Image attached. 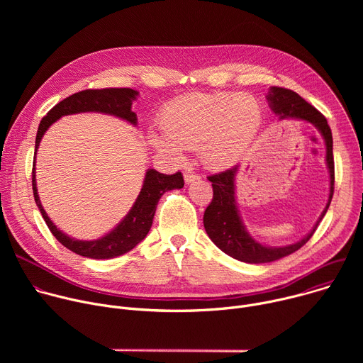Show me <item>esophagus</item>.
<instances>
[{
	"label": "esophagus",
	"instance_id": "obj_1",
	"mask_svg": "<svg viewBox=\"0 0 363 363\" xmlns=\"http://www.w3.org/2000/svg\"><path fill=\"white\" fill-rule=\"evenodd\" d=\"M184 178H185V182H186V184H189V182H194V181L199 179L201 177H199L198 174H195V172H185Z\"/></svg>",
	"mask_w": 363,
	"mask_h": 363
}]
</instances>
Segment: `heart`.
<instances>
[{
    "label": "heart",
    "instance_id": "1",
    "mask_svg": "<svg viewBox=\"0 0 363 363\" xmlns=\"http://www.w3.org/2000/svg\"><path fill=\"white\" fill-rule=\"evenodd\" d=\"M263 111L251 94L191 93L172 100L161 116L165 135L152 133L153 146L179 158L182 147L196 149L211 168L235 164L252 145Z\"/></svg>",
    "mask_w": 363,
    "mask_h": 363
}]
</instances>
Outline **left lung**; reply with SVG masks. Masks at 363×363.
I'll list each match as a JSON object with an SVG mask.
<instances>
[{
	"instance_id": "obj_1",
	"label": "left lung",
	"mask_w": 363,
	"mask_h": 363,
	"mask_svg": "<svg viewBox=\"0 0 363 363\" xmlns=\"http://www.w3.org/2000/svg\"><path fill=\"white\" fill-rule=\"evenodd\" d=\"M267 99L270 100V106L280 119L296 118L303 119L310 123H313L325 138L326 142V161L330 172V196L326 205L325 211L322 213L316 227L310 231L303 240L279 248H270L262 245L252 240L245 231L235 205V192H234V179L238 165L233 168L206 177L208 181L213 182V199L210 205L206 206L203 213V227L206 234L213 240V242L223 250L225 254L237 258L244 263H270L279 260L281 257H286L298 248H301L312 235L315 234L319 223L325 217L332 196L335 191V161H333V139L332 130L328 125L326 118L310 103H307L303 97H300L296 91L284 87H272Z\"/></svg>"
}]
</instances>
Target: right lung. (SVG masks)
<instances>
[{
    "instance_id": "add662e5",
    "label": "right lung",
    "mask_w": 363,
    "mask_h": 363,
    "mask_svg": "<svg viewBox=\"0 0 363 363\" xmlns=\"http://www.w3.org/2000/svg\"><path fill=\"white\" fill-rule=\"evenodd\" d=\"M136 94L138 91L128 87H119V89L106 87V89H87L66 97L65 100L59 101L53 109H50L47 115L41 119L37 130V136H35V150L48 126L65 115H73L80 112H101V113H109V115L122 118L136 125V115L130 109L132 100L136 97ZM182 186H184V177L181 172L167 175L155 169H149L146 172L140 194L136 202L133 203L129 214L123 218V221L105 237L94 241H79L67 237L60 230H57V227L47 217L38 199L35 175L33 168L34 199L48 230L66 248H69L70 251L79 255L89 257V258H113L130 251L149 233L160 198L167 191L177 189V188L179 189Z\"/></svg>"
}]
</instances>
